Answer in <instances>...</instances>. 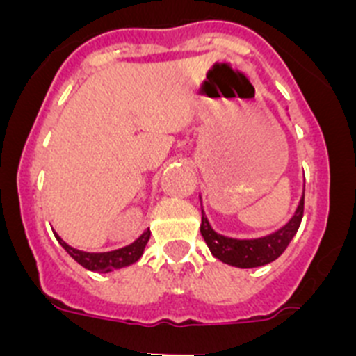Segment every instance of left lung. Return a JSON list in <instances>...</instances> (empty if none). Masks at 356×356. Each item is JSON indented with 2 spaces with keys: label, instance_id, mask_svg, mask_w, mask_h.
Segmentation results:
<instances>
[{
  "label": "left lung",
  "instance_id": "8db88e82",
  "mask_svg": "<svg viewBox=\"0 0 356 356\" xmlns=\"http://www.w3.org/2000/svg\"><path fill=\"white\" fill-rule=\"evenodd\" d=\"M305 207V193L300 200V205L296 209L291 221L273 234L259 238H232L217 234L210 226L205 212L201 209V226L200 232L205 238L210 253L228 266L241 267V269H251V267H260L266 264H271L278 259L280 254L287 250L289 242L296 235L298 228L303 219Z\"/></svg>",
  "mask_w": 356,
  "mask_h": 356
}]
</instances>
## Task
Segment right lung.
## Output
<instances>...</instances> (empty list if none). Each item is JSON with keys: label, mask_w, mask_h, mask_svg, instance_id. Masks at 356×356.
<instances>
[{"label": "right lung", "mask_w": 356, "mask_h": 356, "mask_svg": "<svg viewBox=\"0 0 356 356\" xmlns=\"http://www.w3.org/2000/svg\"><path fill=\"white\" fill-rule=\"evenodd\" d=\"M55 237L56 241L60 242V246L64 248L80 266H83L85 269H89V271L94 273H110L115 271V269H122V267L131 266V264L137 262V260L143 257L144 248H146L147 241H149V229H146L137 241H134L131 244H128V246L121 248V250L105 251V253H89V251L76 250V248L69 246L65 241H62V238L58 237V234H55Z\"/></svg>", "instance_id": "obj_1"}]
</instances>
